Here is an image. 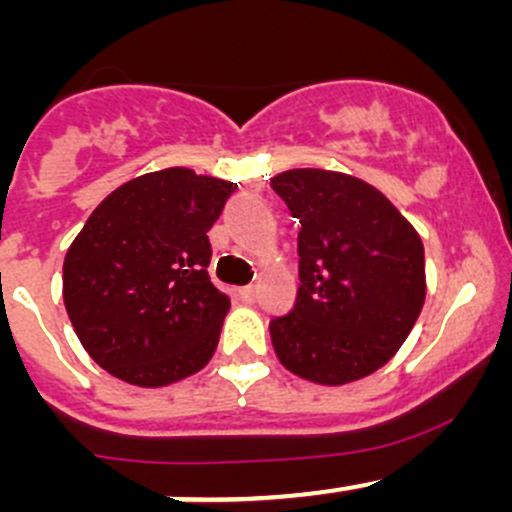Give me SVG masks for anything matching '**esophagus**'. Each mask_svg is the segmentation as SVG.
Here are the masks:
<instances>
[{
    "mask_svg": "<svg viewBox=\"0 0 512 512\" xmlns=\"http://www.w3.org/2000/svg\"><path fill=\"white\" fill-rule=\"evenodd\" d=\"M237 294H240L242 302H255L257 289H255V285H247V287H240V289H237Z\"/></svg>",
    "mask_w": 512,
    "mask_h": 512,
    "instance_id": "34e87169",
    "label": "esophagus"
}]
</instances>
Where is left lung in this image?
Listing matches in <instances>:
<instances>
[{
  "mask_svg": "<svg viewBox=\"0 0 512 512\" xmlns=\"http://www.w3.org/2000/svg\"><path fill=\"white\" fill-rule=\"evenodd\" d=\"M270 185L302 225L297 299L270 322L277 359L327 386L374 374L421 314V237L384 193L352 175L297 168Z\"/></svg>",
  "mask_w": 512,
  "mask_h": 512,
  "instance_id": "obj_1",
  "label": "left lung"
}]
</instances>
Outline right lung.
Listing matches in <instances>:
<instances>
[{
    "label": "right lung",
    "instance_id": "obj_1",
    "mask_svg": "<svg viewBox=\"0 0 512 512\" xmlns=\"http://www.w3.org/2000/svg\"><path fill=\"white\" fill-rule=\"evenodd\" d=\"M232 193L227 180L165 168L91 213L66 252L64 304L101 369L153 389L208 364L230 309L208 275V230Z\"/></svg>",
    "mask_w": 512,
    "mask_h": 512
}]
</instances>
